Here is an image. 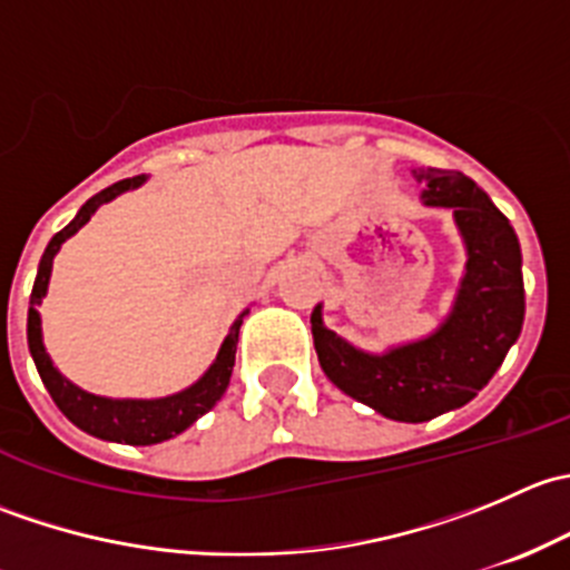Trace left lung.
I'll return each mask as SVG.
<instances>
[{"instance_id": "obj_1", "label": "left lung", "mask_w": 570, "mask_h": 570, "mask_svg": "<svg viewBox=\"0 0 570 570\" xmlns=\"http://www.w3.org/2000/svg\"><path fill=\"white\" fill-rule=\"evenodd\" d=\"M428 206L452 209L465 267L435 331L383 353L355 347L312 312L314 350L327 381L394 422H430L488 386L524 325L521 245L485 189L452 170H413Z\"/></svg>"}]
</instances>
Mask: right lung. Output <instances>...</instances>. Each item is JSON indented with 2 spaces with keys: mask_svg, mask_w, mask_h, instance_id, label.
<instances>
[{
  "mask_svg": "<svg viewBox=\"0 0 570 570\" xmlns=\"http://www.w3.org/2000/svg\"><path fill=\"white\" fill-rule=\"evenodd\" d=\"M148 181V176H131L124 181H115L112 187L101 189L94 198L85 200L82 209L77 212L71 223H68L62 232H57L51 237V243L46 245L43 256H40L36 286H32L30 295V314H27V344H30V355L38 366V375L43 381L46 392L51 394L55 405L66 413L68 422L77 424L85 433L96 435L101 441H115V444H131V446H151L163 444V441L174 439V435L184 433L189 424L198 422L206 411L217 405L223 394H226L228 381H232L234 372V355H237V338H239V325H243L245 314L250 308H245L234 325L228 327L226 338H223L220 350H217L215 361L209 364V370L193 383V386L181 389V392L168 394V396H154V400H131V396H101L94 392H85L77 383L68 381L60 370L55 366L51 355L46 353L43 344V327H40V314L38 306L43 303L46 292H49V278L51 267H55V256L60 253L62 243L71 239L90 217L99 212V206L109 204L118 195L129 193V189L142 187Z\"/></svg>",
  "mask_w": 570,
  "mask_h": 570,
  "instance_id": "obj_1",
  "label": "right lung"
}]
</instances>
